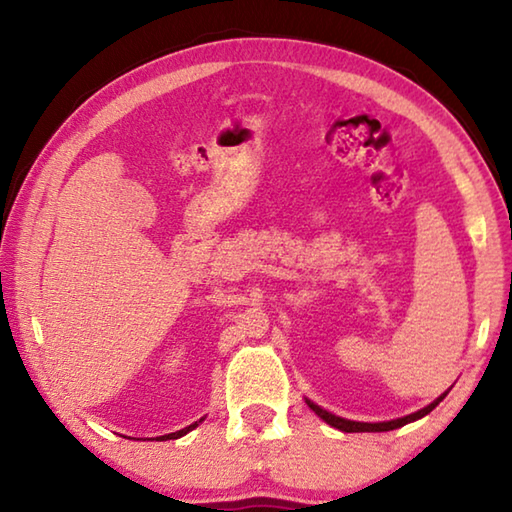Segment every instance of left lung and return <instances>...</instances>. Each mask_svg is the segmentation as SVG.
<instances>
[{
  "label": "left lung",
  "instance_id": "1",
  "mask_svg": "<svg viewBox=\"0 0 512 512\" xmlns=\"http://www.w3.org/2000/svg\"><path fill=\"white\" fill-rule=\"evenodd\" d=\"M445 395H447V393L436 397V400L424 406V409H420V411H415V413H411V415H404V418H397V420H388V422H354V420H345V418H339V415H334V413H329V411H325V409H320V406L314 404L311 400H307V406L318 415V418H323V420L329 424V427H334V429H339V431H345V433L393 431V429L404 427V424H409V422H413V420L424 418V415L431 413L440 402L445 400Z\"/></svg>",
  "mask_w": 512,
  "mask_h": 512
}]
</instances>
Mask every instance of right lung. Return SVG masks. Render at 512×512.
Here are the masks:
<instances>
[{
  "instance_id": "add662e5",
  "label": "right lung",
  "mask_w": 512,
  "mask_h": 512,
  "mask_svg": "<svg viewBox=\"0 0 512 512\" xmlns=\"http://www.w3.org/2000/svg\"><path fill=\"white\" fill-rule=\"evenodd\" d=\"M198 422H203V418L198 420ZM198 422H194V424H189V427H185V429H180V431H173V433H167V436H160V438H155V440H173V438H180V436H185V433H189L192 429H196L198 427Z\"/></svg>"
}]
</instances>
